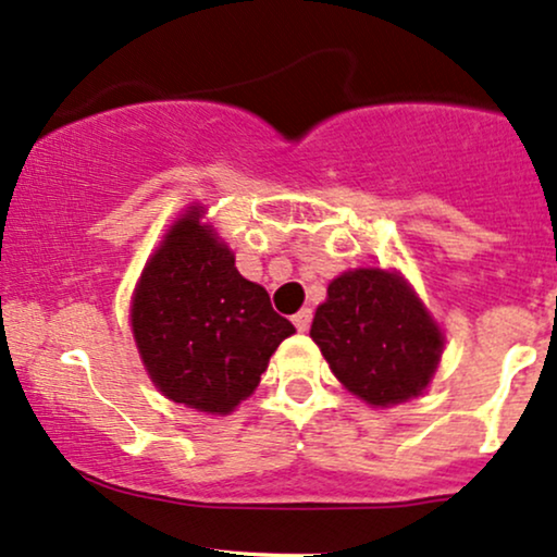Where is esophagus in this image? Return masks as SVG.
<instances>
[{
	"label": "esophagus",
	"mask_w": 557,
	"mask_h": 557,
	"mask_svg": "<svg viewBox=\"0 0 557 557\" xmlns=\"http://www.w3.org/2000/svg\"><path fill=\"white\" fill-rule=\"evenodd\" d=\"M294 325H297V331H310V325H312V310H301V312H297L294 314Z\"/></svg>",
	"instance_id": "esophagus-1"
}]
</instances>
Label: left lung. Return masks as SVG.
Masks as SVG:
<instances>
[{"label":"left lung","instance_id":"1","mask_svg":"<svg viewBox=\"0 0 557 557\" xmlns=\"http://www.w3.org/2000/svg\"><path fill=\"white\" fill-rule=\"evenodd\" d=\"M310 335L333 374L369 405L421 395L444 346L408 284L380 268L335 278L325 305L314 312Z\"/></svg>","mask_w":557,"mask_h":557}]
</instances>
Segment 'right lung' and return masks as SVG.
Returning <instances> with one entry per match:
<instances>
[{"label":"right lung","instance_id":"right-lung-1","mask_svg":"<svg viewBox=\"0 0 557 557\" xmlns=\"http://www.w3.org/2000/svg\"><path fill=\"white\" fill-rule=\"evenodd\" d=\"M188 211L144 268L132 305L134 338L152 382L170 400L230 413L258 387L294 325L273 312L263 286Z\"/></svg>","mask_w":557,"mask_h":557}]
</instances>
